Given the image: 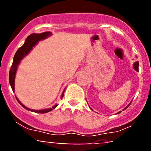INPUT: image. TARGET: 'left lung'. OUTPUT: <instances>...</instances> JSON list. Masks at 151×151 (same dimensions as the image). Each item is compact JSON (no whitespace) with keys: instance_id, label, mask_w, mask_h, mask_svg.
Instances as JSON below:
<instances>
[{"instance_id":"1","label":"left lung","mask_w":151,"mask_h":151,"mask_svg":"<svg viewBox=\"0 0 151 151\" xmlns=\"http://www.w3.org/2000/svg\"><path fill=\"white\" fill-rule=\"evenodd\" d=\"M138 65H139V63H138V61H137V62H135V63H134V64H133V68H134V70H136V71H137V72H138ZM131 103H130V104H129L127 106H126V107H125V108H124V109H123V111H124V110H125V109H127V108H128V107H129V106H130V105H131ZM91 110H92V109H91ZM121 111L118 112V113H116V114H120V113H121Z\"/></svg>"}]
</instances>
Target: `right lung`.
Masks as SVG:
<instances>
[{"mask_svg": "<svg viewBox=\"0 0 151 151\" xmlns=\"http://www.w3.org/2000/svg\"><path fill=\"white\" fill-rule=\"evenodd\" d=\"M52 35L51 32H42V33H32L28 37H27V39L25 40V43L22 45L21 47H20L18 50V51L15 53L14 58H13V64H12L11 67H10V72H9V82L10 84V86H11L12 89H13V92H15V74H16L17 70H18V67L19 64L20 63V61L22 60V58L24 57H25L26 55H27L30 52V50L32 49V47L35 45L37 44V42L40 40H43L46 39L48 37ZM65 90L64 89L63 92L62 93L61 96V99L63 98L64 93H65ZM16 97V96H15ZM17 101H18V103L20 104V105L23 107L24 109H27V110L30 111L35 112V113H39V114H45L47 113V112L51 111L52 110L55 109L58 106V104H56L55 105H54L52 108H48L45 109H42V110H35V109H31L26 107L25 105H23L18 100V99L16 97Z\"/></svg>", "mask_w": 151, "mask_h": 151, "instance_id": "right-lung-1", "label": "right lung"}]
</instances>
